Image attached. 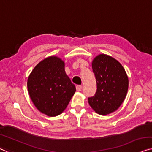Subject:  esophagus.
Wrapping results in <instances>:
<instances>
[{"label":"esophagus","instance_id":"esophagus-1","mask_svg":"<svg viewBox=\"0 0 152 152\" xmlns=\"http://www.w3.org/2000/svg\"><path fill=\"white\" fill-rule=\"evenodd\" d=\"M76 90L78 91H80L82 90V86H81V85H77L76 86Z\"/></svg>","mask_w":152,"mask_h":152}]
</instances>
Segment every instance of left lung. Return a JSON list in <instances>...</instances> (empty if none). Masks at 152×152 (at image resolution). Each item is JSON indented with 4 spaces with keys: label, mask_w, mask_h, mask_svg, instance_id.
Here are the masks:
<instances>
[{
    "label": "left lung",
    "mask_w": 152,
    "mask_h": 152,
    "mask_svg": "<svg viewBox=\"0 0 152 152\" xmlns=\"http://www.w3.org/2000/svg\"><path fill=\"white\" fill-rule=\"evenodd\" d=\"M97 83L94 96L88 98L95 112L106 115L117 110L126 98L128 78L121 63L107 54H99L92 61Z\"/></svg>",
    "instance_id": "1"
}]
</instances>
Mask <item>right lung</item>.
I'll list each match as a JSON object with an SVG mask.
<instances>
[{
    "label": "right lung",
    "instance_id": "1",
    "mask_svg": "<svg viewBox=\"0 0 152 152\" xmlns=\"http://www.w3.org/2000/svg\"><path fill=\"white\" fill-rule=\"evenodd\" d=\"M28 94L35 107L49 117L61 114L76 91L65 72V63L51 56L39 62L27 81Z\"/></svg>",
    "mask_w": 152,
    "mask_h": 152
}]
</instances>
